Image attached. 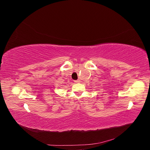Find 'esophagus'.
Returning a JSON list of instances; mask_svg holds the SVG:
<instances>
[{
	"instance_id": "1",
	"label": "esophagus",
	"mask_w": 150,
	"mask_h": 150,
	"mask_svg": "<svg viewBox=\"0 0 150 150\" xmlns=\"http://www.w3.org/2000/svg\"><path fill=\"white\" fill-rule=\"evenodd\" d=\"M74 82L75 83H79L81 82V81H80L79 80H75V81H74Z\"/></svg>"
}]
</instances>
